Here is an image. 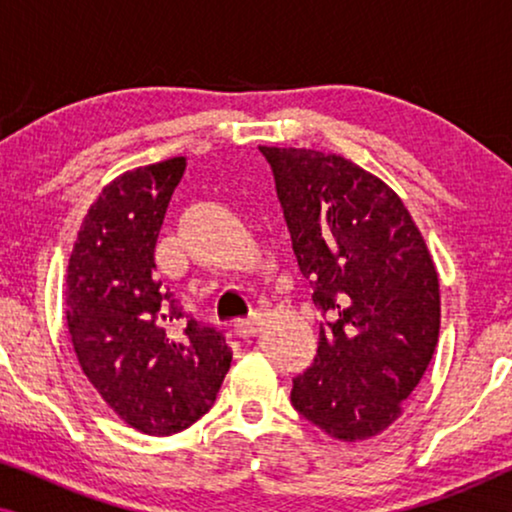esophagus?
<instances>
[{"mask_svg": "<svg viewBox=\"0 0 512 512\" xmlns=\"http://www.w3.org/2000/svg\"><path fill=\"white\" fill-rule=\"evenodd\" d=\"M258 328H261V317H258V314H251L249 319L235 321V333L240 335V338H251V335L258 333Z\"/></svg>", "mask_w": 512, "mask_h": 512, "instance_id": "obj_1", "label": "esophagus"}]
</instances>
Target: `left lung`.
Here are the masks:
<instances>
[{"label": "left lung", "mask_w": 512, "mask_h": 512, "mask_svg": "<svg viewBox=\"0 0 512 512\" xmlns=\"http://www.w3.org/2000/svg\"><path fill=\"white\" fill-rule=\"evenodd\" d=\"M275 172L293 254L321 326L291 403L342 443L389 429L429 368L440 333L431 251L391 186L338 153L258 146Z\"/></svg>", "instance_id": "1"}]
</instances>
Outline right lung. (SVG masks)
<instances>
[{"mask_svg":"<svg viewBox=\"0 0 512 512\" xmlns=\"http://www.w3.org/2000/svg\"><path fill=\"white\" fill-rule=\"evenodd\" d=\"M186 156L118 174L90 205L65 277V317L88 382L125 424L172 436L212 408L230 368L223 335L184 319L156 275V242Z\"/></svg>","mask_w":512,"mask_h":512,"instance_id":"obj_1","label":"right lung"}]
</instances>
